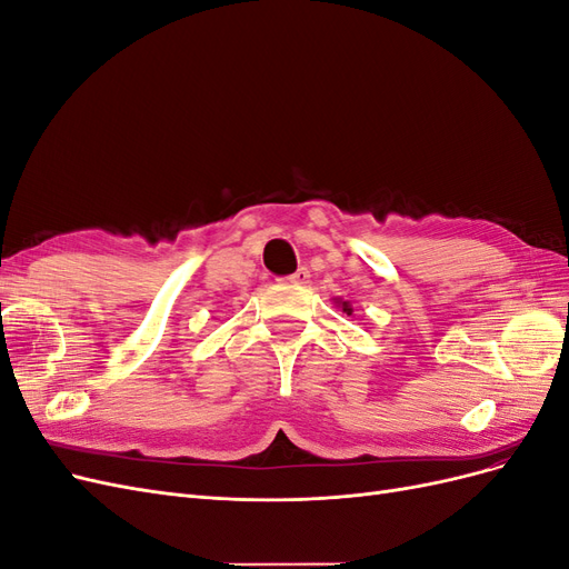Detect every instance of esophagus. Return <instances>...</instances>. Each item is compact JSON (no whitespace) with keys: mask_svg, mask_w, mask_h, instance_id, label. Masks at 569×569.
<instances>
[{"mask_svg":"<svg viewBox=\"0 0 569 569\" xmlns=\"http://www.w3.org/2000/svg\"><path fill=\"white\" fill-rule=\"evenodd\" d=\"M308 280H311V272H308L306 268H299L295 274L284 278V282H291V284H306Z\"/></svg>","mask_w":569,"mask_h":569,"instance_id":"1","label":"esophagus"}]
</instances>
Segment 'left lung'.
<instances>
[{
  "mask_svg": "<svg viewBox=\"0 0 569 569\" xmlns=\"http://www.w3.org/2000/svg\"><path fill=\"white\" fill-rule=\"evenodd\" d=\"M339 306H341V311L347 313V316H351V313H353V308H351V303H349V301H339Z\"/></svg>",
  "mask_w": 569,
  "mask_h": 569,
  "instance_id": "left-lung-1",
  "label": "left lung"
}]
</instances>
